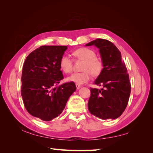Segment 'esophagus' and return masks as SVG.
Instances as JSON below:
<instances>
[{
	"label": "esophagus",
	"mask_w": 153,
	"mask_h": 153,
	"mask_svg": "<svg viewBox=\"0 0 153 153\" xmlns=\"http://www.w3.org/2000/svg\"><path fill=\"white\" fill-rule=\"evenodd\" d=\"M76 89H79L81 87V85H79V84H76Z\"/></svg>",
	"instance_id": "esophagus-1"
}]
</instances>
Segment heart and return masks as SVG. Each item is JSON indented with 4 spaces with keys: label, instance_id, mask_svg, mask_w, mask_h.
I'll use <instances>...</instances> for the list:
<instances>
[{
    "label": "heart",
    "instance_id": "heart-1",
    "mask_svg": "<svg viewBox=\"0 0 153 153\" xmlns=\"http://www.w3.org/2000/svg\"><path fill=\"white\" fill-rule=\"evenodd\" d=\"M73 55L78 59L84 61L82 66L83 71L72 74L67 78L68 81L82 84L91 79L92 74L94 76H98L102 71L103 62L101 59L96 57L93 50L85 47L80 48L74 51ZM59 65L65 73H70L73 71V61L68 55H62L60 59Z\"/></svg>",
    "mask_w": 153,
    "mask_h": 153
}]
</instances>
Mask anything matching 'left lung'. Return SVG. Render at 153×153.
I'll return each mask as SVG.
<instances>
[{
    "label": "left lung",
    "instance_id": "1",
    "mask_svg": "<svg viewBox=\"0 0 153 153\" xmlns=\"http://www.w3.org/2000/svg\"><path fill=\"white\" fill-rule=\"evenodd\" d=\"M85 45H94L100 49L103 66L94 81V84L103 88H91L88 109L101 119H117L126 109L131 92L129 75L121 53L114 43L104 39H96Z\"/></svg>",
    "mask_w": 153,
    "mask_h": 153
}]
</instances>
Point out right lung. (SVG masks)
Here are the masks:
<instances>
[{
    "label": "right lung",
    "mask_w": 153,
    "mask_h": 153,
    "mask_svg": "<svg viewBox=\"0 0 153 153\" xmlns=\"http://www.w3.org/2000/svg\"><path fill=\"white\" fill-rule=\"evenodd\" d=\"M66 46H41L27 57L22 73L21 94L30 115L50 121L61 114L70 96L76 89L75 83L58 85L64 78L59 62Z\"/></svg>",
    "instance_id": "right-lung-1"
}]
</instances>
